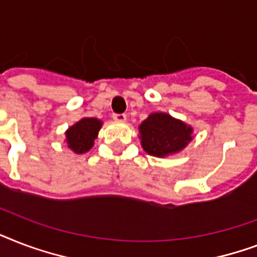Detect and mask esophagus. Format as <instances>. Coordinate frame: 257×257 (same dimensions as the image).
<instances>
[{
  "mask_svg": "<svg viewBox=\"0 0 257 257\" xmlns=\"http://www.w3.org/2000/svg\"><path fill=\"white\" fill-rule=\"evenodd\" d=\"M113 120L118 121V122H125V121H126V114H124V113H120V114H118V113H114V114H113Z\"/></svg>",
  "mask_w": 257,
  "mask_h": 257,
  "instance_id": "1",
  "label": "esophagus"
}]
</instances>
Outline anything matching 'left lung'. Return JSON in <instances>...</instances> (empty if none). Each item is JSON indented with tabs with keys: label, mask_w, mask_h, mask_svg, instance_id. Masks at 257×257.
<instances>
[{
	"label": "left lung",
	"mask_w": 257,
	"mask_h": 257,
	"mask_svg": "<svg viewBox=\"0 0 257 257\" xmlns=\"http://www.w3.org/2000/svg\"><path fill=\"white\" fill-rule=\"evenodd\" d=\"M143 149L155 157H167L183 151L193 139L192 126L168 113H151L139 126Z\"/></svg>",
	"instance_id": "obj_1"
}]
</instances>
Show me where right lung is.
<instances>
[{
  "mask_svg": "<svg viewBox=\"0 0 257 257\" xmlns=\"http://www.w3.org/2000/svg\"><path fill=\"white\" fill-rule=\"evenodd\" d=\"M102 126V121L94 117H85L72 125L65 132L66 144L74 153L88 152L94 144L98 131Z\"/></svg>",
  "mask_w": 257,
  "mask_h": 257,
  "instance_id": "obj_1",
  "label": "right lung"
}]
</instances>
